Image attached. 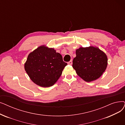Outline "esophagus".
<instances>
[{"label": "esophagus", "mask_w": 125, "mask_h": 125, "mask_svg": "<svg viewBox=\"0 0 125 125\" xmlns=\"http://www.w3.org/2000/svg\"><path fill=\"white\" fill-rule=\"evenodd\" d=\"M68 64H69V65H72L73 64V61L72 60H70L69 62H68Z\"/></svg>", "instance_id": "esophagus-1"}]
</instances>
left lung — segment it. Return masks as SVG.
Masks as SVG:
<instances>
[{
  "mask_svg": "<svg viewBox=\"0 0 125 125\" xmlns=\"http://www.w3.org/2000/svg\"><path fill=\"white\" fill-rule=\"evenodd\" d=\"M75 53L73 67L77 74L86 82L97 79L105 71L108 64L107 57L98 47H81L76 50Z\"/></svg>",
  "mask_w": 125,
  "mask_h": 125,
  "instance_id": "left-lung-1",
  "label": "left lung"
}]
</instances>
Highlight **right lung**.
<instances>
[{
	"instance_id": "right-lung-1",
	"label": "right lung",
	"mask_w": 125,
	"mask_h": 125,
	"mask_svg": "<svg viewBox=\"0 0 125 125\" xmlns=\"http://www.w3.org/2000/svg\"><path fill=\"white\" fill-rule=\"evenodd\" d=\"M67 65L54 48L41 45L30 53L24 69L34 83L48 87L55 84Z\"/></svg>"
}]
</instances>
